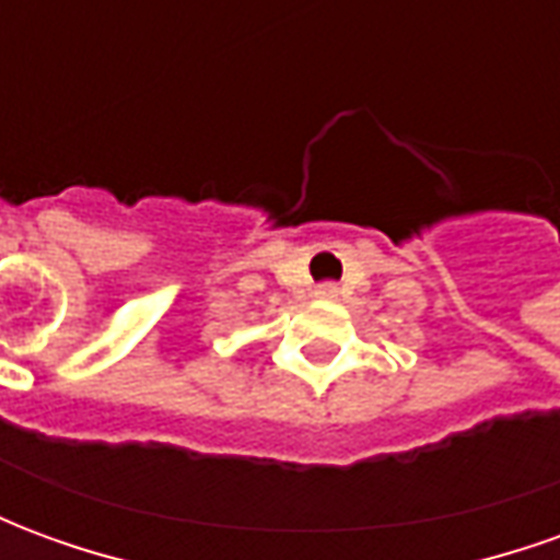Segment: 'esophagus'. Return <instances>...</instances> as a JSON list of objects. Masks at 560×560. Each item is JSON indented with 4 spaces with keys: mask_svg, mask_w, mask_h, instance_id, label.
<instances>
[{
    "mask_svg": "<svg viewBox=\"0 0 560 560\" xmlns=\"http://www.w3.org/2000/svg\"><path fill=\"white\" fill-rule=\"evenodd\" d=\"M317 300H336L339 296V284L336 281H320L315 288Z\"/></svg>",
    "mask_w": 560,
    "mask_h": 560,
    "instance_id": "1",
    "label": "esophagus"
}]
</instances>
